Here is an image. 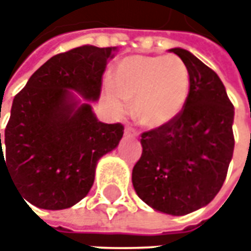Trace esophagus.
Instances as JSON below:
<instances>
[{"label": "esophagus", "mask_w": 251, "mask_h": 251, "mask_svg": "<svg viewBox=\"0 0 251 251\" xmlns=\"http://www.w3.org/2000/svg\"><path fill=\"white\" fill-rule=\"evenodd\" d=\"M134 130L132 128H126V131H124V135L127 137V138H131V137H134Z\"/></svg>", "instance_id": "34e87169"}]
</instances>
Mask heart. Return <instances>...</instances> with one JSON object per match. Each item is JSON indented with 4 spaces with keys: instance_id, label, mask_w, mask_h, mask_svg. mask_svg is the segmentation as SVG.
<instances>
[{
    "instance_id": "b5f03b06",
    "label": "heart",
    "mask_w": 251,
    "mask_h": 251,
    "mask_svg": "<svg viewBox=\"0 0 251 251\" xmlns=\"http://www.w3.org/2000/svg\"><path fill=\"white\" fill-rule=\"evenodd\" d=\"M190 93V73L175 55H128L114 65L111 86L103 92V103L111 114L121 116L126 101L141 126L159 128L181 113Z\"/></svg>"
}]
</instances>
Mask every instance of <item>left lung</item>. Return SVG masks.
Listing matches in <instances>:
<instances>
[{
	"label": "left lung",
	"mask_w": 251,
	"mask_h": 251,
	"mask_svg": "<svg viewBox=\"0 0 251 251\" xmlns=\"http://www.w3.org/2000/svg\"><path fill=\"white\" fill-rule=\"evenodd\" d=\"M190 73L184 109L169 124L142 134L132 186L152 209L181 217L208 205L233 156L235 109L221 78L188 50L175 47Z\"/></svg>",
	"instance_id": "8db88e82"
}]
</instances>
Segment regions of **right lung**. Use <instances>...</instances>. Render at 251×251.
Listing matches in <instances>:
<instances>
[{
  "label": "right lung",
  "instance_id": "obj_1",
  "mask_svg": "<svg viewBox=\"0 0 251 251\" xmlns=\"http://www.w3.org/2000/svg\"><path fill=\"white\" fill-rule=\"evenodd\" d=\"M113 50L82 46L57 54L15 96L5 158L0 134V177L8 172L34 207L55 211L79 202L93 186L99 159L123 138L121 124L101 123L92 109Z\"/></svg>",
  "mask_w": 251,
  "mask_h": 251
}]
</instances>
